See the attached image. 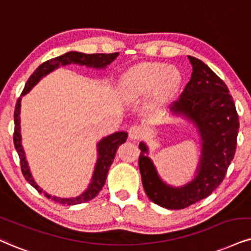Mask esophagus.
<instances>
[{
	"instance_id": "1",
	"label": "esophagus",
	"mask_w": 251,
	"mask_h": 251,
	"mask_svg": "<svg viewBox=\"0 0 251 251\" xmlns=\"http://www.w3.org/2000/svg\"><path fill=\"white\" fill-rule=\"evenodd\" d=\"M128 132H129V137H130V140L138 141L142 137V135H143V128L140 126H130V129H129Z\"/></svg>"
}]
</instances>
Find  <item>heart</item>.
<instances>
[{"label":"heart","instance_id":"b5f03b06","mask_svg":"<svg viewBox=\"0 0 251 251\" xmlns=\"http://www.w3.org/2000/svg\"><path fill=\"white\" fill-rule=\"evenodd\" d=\"M181 85V74L175 66L165 63H141L123 74L120 94L126 100L136 101L151 93L154 106H164L175 97Z\"/></svg>","mask_w":251,"mask_h":251}]
</instances>
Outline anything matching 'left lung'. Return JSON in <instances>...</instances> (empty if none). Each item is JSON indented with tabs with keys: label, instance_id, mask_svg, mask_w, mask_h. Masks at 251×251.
Segmentation results:
<instances>
[{
	"label": "left lung",
	"instance_id": "left-lung-1",
	"mask_svg": "<svg viewBox=\"0 0 251 251\" xmlns=\"http://www.w3.org/2000/svg\"><path fill=\"white\" fill-rule=\"evenodd\" d=\"M193 67L191 79L171 115L180 116L197 128L201 154L196 175L181 186L166 184L148 154L149 148L141 142L140 171L142 184L152 202L168 209H182L205 199L224 180L234 158L239 132V115L226 83L205 63L188 57Z\"/></svg>",
	"mask_w": 251,
	"mask_h": 251
}]
</instances>
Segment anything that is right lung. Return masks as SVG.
I'll list each match as a JSON object with an SVG mask.
<instances>
[{
    "label": "right lung",
    "instance_id": "obj_1",
    "mask_svg": "<svg viewBox=\"0 0 251 251\" xmlns=\"http://www.w3.org/2000/svg\"><path fill=\"white\" fill-rule=\"evenodd\" d=\"M119 52L115 53H94V54H86L82 52L76 51H70L59 57L53 58L45 63H43L37 70L30 75L29 80L25 83L23 92H22L21 98L17 100L16 108H15L14 119H15V132H14V144L15 149H16L18 156H20L21 160V169L22 173H23L24 178L29 182L31 186L36 188L39 193H44L46 198L55 201V202L63 203V205H79V203L86 202V201L92 200L99 194V192L102 190L104 182H106L108 171L113 163L114 158H115L116 151L119 149L121 144H123L128 138V134L126 131H117L114 132L107 137H103L102 140L97 144L98 150V159L95 163L94 171H93V176L91 181H89L87 188L82 192L81 194L72 198H61L57 196H51L48 192H45L42 187L37 185V182L33 179L32 175H31L29 164H27L25 152H24L23 145H22V135H21V101L22 97L27 94L31 89L38 83L44 76L53 72L54 70L59 69L61 66H66V65L76 64L80 66H86L89 69L95 70H104L110 63H113L116 59Z\"/></svg>",
    "mask_w": 251,
    "mask_h": 251
}]
</instances>
